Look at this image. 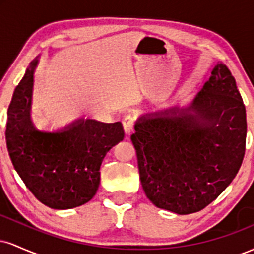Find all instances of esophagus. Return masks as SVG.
I'll return each instance as SVG.
<instances>
[{"label": "esophagus", "instance_id": "34e87169", "mask_svg": "<svg viewBox=\"0 0 254 254\" xmlns=\"http://www.w3.org/2000/svg\"><path fill=\"white\" fill-rule=\"evenodd\" d=\"M135 117L131 115H127L125 116L123 118V121H122V123H123V127H124V131L127 135H130L131 132L133 131V127H135Z\"/></svg>", "mask_w": 254, "mask_h": 254}]
</instances>
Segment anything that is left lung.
<instances>
[{
  "mask_svg": "<svg viewBox=\"0 0 254 254\" xmlns=\"http://www.w3.org/2000/svg\"><path fill=\"white\" fill-rule=\"evenodd\" d=\"M246 107L235 78L217 63L188 109L142 116L131 135L142 188L179 215L209 205L233 182L246 150Z\"/></svg>",
  "mask_w": 254,
  "mask_h": 254,
  "instance_id": "left-lung-1",
  "label": "left lung"
}]
</instances>
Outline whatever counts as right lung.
<instances>
[{
  "instance_id": "add662e5",
  "label": "right lung",
  "mask_w": 254,
  "mask_h": 254,
  "mask_svg": "<svg viewBox=\"0 0 254 254\" xmlns=\"http://www.w3.org/2000/svg\"><path fill=\"white\" fill-rule=\"evenodd\" d=\"M38 57L14 90L8 107L5 142L14 168L26 188L51 209L89 202L100 184V166L124 138L123 125L77 119L57 132L34 129L31 121L33 72Z\"/></svg>"
}]
</instances>
